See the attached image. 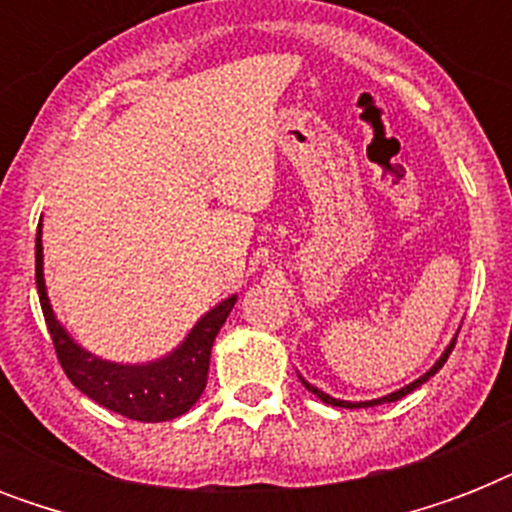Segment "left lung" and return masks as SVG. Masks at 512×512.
Segmentation results:
<instances>
[{
    "label": "left lung",
    "mask_w": 512,
    "mask_h": 512,
    "mask_svg": "<svg viewBox=\"0 0 512 512\" xmlns=\"http://www.w3.org/2000/svg\"><path fill=\"white\" fill-rule=\"evenodd\" d=\"M454 342H457V337H452V342H449V345H446V350H444V353H441V356H438V361H436V364L430 366L428 372L422 374V377H417V380H414V382H409V385H404V388L393 390V393H388V396H382V398H369V401H342V398L329 396V393H324V390H319V388H316V385H311V382H308V380H303V377H300V382H303L305 388L311 390L313 396H316V398H321V401H324V404L342 406V409H366V406L390 404V401H398V398H404L406 393H412V390H417V388H420L422 382H428L430 377H433V374H436L438 369H441V366L446 364V358H449V353H452Z\"/></svg>",
    "instance_id": "left-lung-1"
}]
</instances>
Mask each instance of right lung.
<instances>
[{
	"label": "right lung",
	"instance_id": "1",
	"mask_svg": "<svg viewBox=\"0 0 512 512\" xmlns=\"http://www.w3.org/2000/svg\"><path fill=\"white\" fill-rule=\"evenodd\" d=\"M36 289H39V303H42L52 345L68 380L95 404L138 422L175 420L199 401L207 388L212 342L236 305V295H231L215 308H209L193 324L185 340L167 356L146 361V364H119V361H108L82 348L52 311L47 284H44L42 223L36 228Z\"/></svg>",
	"mask_w": 512,
	"mask_h": 512
}]
</instances>
